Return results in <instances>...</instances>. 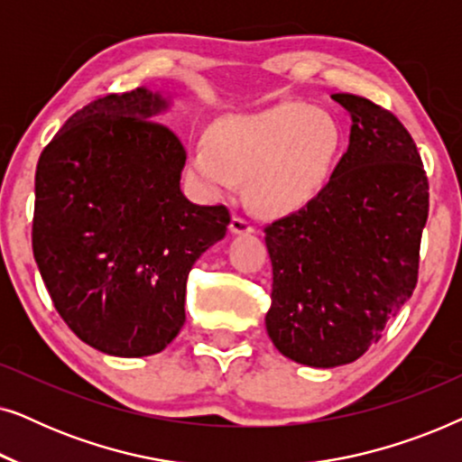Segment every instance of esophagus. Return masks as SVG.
I'll return each instance as SVG.
<instances>
[{
    "label": "esophagus",
    "mask_w": 462,
    "mask_h": 462,
    "mask_svg": "<svg viewBox=\"0 0 462 462\" xmlns=\"http://www.w3.org/2000/svg\"><path fill=\"white\" fill-rule=\"evenodd\" d=\"M229 231L233 233V236H245V233H254V226H252L248 220L242 217H233Z\"/></svg>",
    "instance_id": "obj_1"
}]
</instances>
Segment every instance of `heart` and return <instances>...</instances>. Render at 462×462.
Listing matches in <instances>:
<instances>
[{
	"instance_id": "obj_1",
	"label": "heart",
	"mask_w": 462,
	"mask_h": 462,
	"mask_svg": "<svg viewBox=\"0 0 462 462\" xmlns=\"http://www.w3.org/2000/svg\"><path fill=\"white\" fill-rule=\"evenodd\" d=\"M338 128L330 113L280 103L218 119L208 144L189 151L187 170L212 199L231 198L248 180L258 210L290 214L318 198L332 172Z\"/></svg>"
}]
</instances>
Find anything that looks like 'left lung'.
Returning <instances> with one entry per match:
<instances>
[{
  "label": "left lung",
  "mask_w": 462,
  "mask_h": 462,
  "mask_svg": "<svg viewBox=\"0 0 462 462\" xmlns=\"http://www.w3.org/2000/svg\"><path fill=\"white\" fill-rule=\"evenodd\" d=\"M351 116L346 153L299 212L264 229L273 288L264 318L277 351L311 368L362 357L414 292L429 182L389 111L332 94Z\"/></svg>",
  "instance_id": "obj_1"
}]
</instances>
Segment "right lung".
<instances>
[{
  "instance_id": "right-lung-1",
  "label": "right lung",
  "mask_w": 462,
  "mask_h": 462,
  "mask_svg": "<svg viewBox=\"0 0 462 462\" xmlns=\"http://www.w3.org/2000/svg\"><path fill=\"white\" fill-rule=\"evenodd\" d=\"M149 88L92 100L67 119L35 172L33 256L78 338L116 357L166 349L185 324L187 277L225 237V206L180 191L187 153L155 122Z\"/></svg>"
}]
</instances>
